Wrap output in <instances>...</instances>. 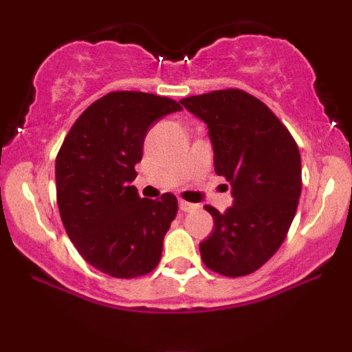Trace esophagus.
<instances>
[{
	"label": "esophagus",
	"mask_w": 352,
	"mask_h": 352,
	"mask_svg": "<svg viewBox=\"0 0 352 352\" xmlns=\"http://www.w3.org/2000/svg\"><path fill=\"white\" fill-rule=\"evenodd\" d=\"M179 208L182 210V212H192V210L195 208V205L188 204V201H185V200H180L179 201Z\"/></svg>",
	"instance_id": "esophagus-1"
}]
</instances>
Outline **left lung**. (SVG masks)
<instances>
[{"mask_svg":"<svg viewBox=\"0 0 352 352\" xmlns=\"http://www.w3.org/2000/svg\"><path fill=\"white\" fill-rule=\"evenodd\" d=\"M180 104L207 124L217 175L227 179L233 205H207L213 232L201 260L223 276L256 272L278 252L301 195V157L288 129L261 100L240 89L192 96Z\"/></svg>","mask_w":352,"mask_h":352,"instance_id":"left-lung-1","label":"left lung"}]
</instances>
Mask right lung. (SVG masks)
I'll list each match as a JSON object with an SVG mask.
<instances>
[{
	"label": "right lung",
	"mask_w": 352,
	"mask_h": 352,
	"mask_svg": "<svg viewBox=\"0 0 352 352\" xmlns=\"http://www.w3.org/2000/svg\"><path fill=\"white\" fill-rule=\"evenodd\" d=\"M182 111L168 98L109 92L71 127L56 159L58 207L80 256L114 278L151 273L177 215V199H140L134 185L144 139L153 122Z\"/></svg>",
	"instance_id": "right-lung-1"
}]
</instances>
